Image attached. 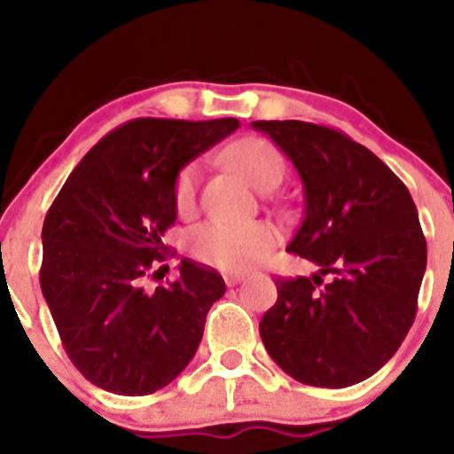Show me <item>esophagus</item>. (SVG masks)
I'll list each match as a JSON object with an SVG mask.
<instances>
[{"label":"esophagus","mask_w":454,"mask_h":454,"mask_svg":"<svg viewBox=\"0 0 454 454\" xmlns=\"http://www.w3.org/2000/svg\"><path fill=\"white\" fill-rule=\"evenodd\" d=\"M223 281H226V286H228V287H232V286H237V283L244 281V274H241V272L223 274Z\"/></svg>","instance_id":"1"}]
</instances>
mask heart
Listing matches in <instances>:
<instances>
[{"label": "heart", "mask_w": 454, "mask_h": 454, "mask_svg": "<svg viewBox=\"0 0 454 454\" xmlns=\"http://www.w3.org/2000/svg\"><path fill=\"white\" fill-rule=\"evenodd\" d=\"M228 160L232 167L261 191L281 184L286 160L281 151L263 138H246L231 146ZM200 186V164H189L177 176L173 200L180 213L195 208ZM278 241V232L268 222H228L210 219L191 232V250L204 263L222 270H244L261 263Z\"/></svg>", "instance_id": "1"}]
</instances>
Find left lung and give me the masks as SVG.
<instances>
[{
  "label": "left lung",
  "instance_id": "left-lung-1",
  "mask_svg": "<svg viewBox=\"0 0 454 454\" xmlns=\"http://www.w3.org/2000/svg\"><path fill=\"white\" fill-rule=\"evenodd\" d=\"M303 182V223L287 250L318 265L277 278L259 323L270 358L309 387L345 388L400 349L418 312L426 239L400 177L367 146L329 127L254 121Z\"/></svg>",
  "mask_w": 454,
  "mask_h": 454
}]
</instances>
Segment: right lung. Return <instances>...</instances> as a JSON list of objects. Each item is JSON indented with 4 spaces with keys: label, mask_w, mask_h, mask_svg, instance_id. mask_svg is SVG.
<instances>
[{
    "label": "right lung",
    "mask_w": 454,
    "mask_h": 454,
    "mask_svg": "<svg viewBox=\"0 0 454 454\" xmlns=\"http://www.w3.org/2000/svg\"><path fill=\"white\" fill-rule=\"evenodd\" d=\"M237 127V118L125 122L87 151L50 206L41 292L67 356L96 387L149 395L193 360L223 278L184 259L177 281L153 292L142 281L164 261L180 171Z\"/></svg>",
    "instance_id": "obj_1"
}]
</instances>
